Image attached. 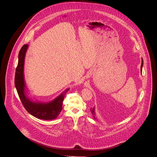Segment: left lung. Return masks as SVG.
<instances>
[{
  "mask_svg": "<svg viewBox=\"0 0 157 157\" xmlns=\"http://www.w3.org/2000/svg\"><path fill=\"white\" fill-rule=\"evenodd\" d=\"M143 65H144V61H143V59L142 58V64H141V67H140V71H141V73H142V67H143ZM91 113H92V114H93V117H94V118L96 120L97 119V118L95 117V108L94 107V108H91Z\"/></svg>",
  "mask_w": 157,
  "mask_h": 157,
  "instance_id": "obj_1",
  "label": "left lung"
}]
</instances>
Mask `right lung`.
I'll use <instances>...</instances> for the list:
<instances>
[{
    "label": "right lung",
    "instance_id": "1",
    "mask_svg": "<svg viewBox=\"0 0 157 157\" xmlns=\"http://www.w3.org/2000/svg\"><path fill=\"white\" fill-rule=\"evenodd\" d=\"M28 48L29 44H24L18 53V61L15 76V86L17 93L24 107L31 115L40 119L53 120L58 117L61 111L63 101L69 88L48 102L35 101L29 97L24 78L25 57Z\"/></svg>",
    "mask_w": 157,
    "mask_h": 157
}]
</instances>
